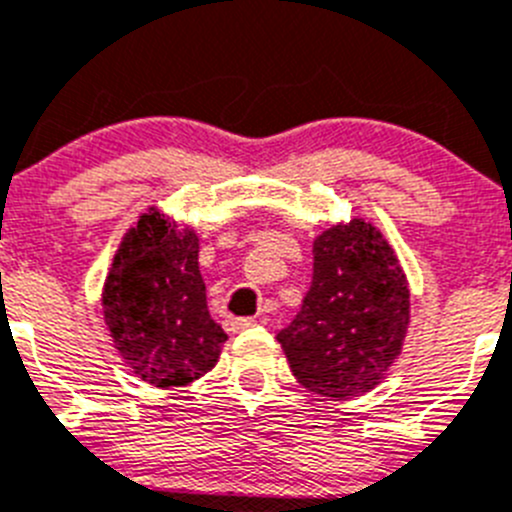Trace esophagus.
<instances>
[{
  "label": "esophagus",
  "mask_w": 512,
  "mask_h": 512,
  "mask_svg": "<svg viewBox=\"0 0 512 512\" xmlns=\"http://www.w3.org/2000/svg\"><path fill=\"white\" fill-rule=\"evenodd\" d=\"M224 326H227L229 334H239V331H245V329H250V326H255V319H229Z\"/></svg>",
  "instance_id": "34e87169"
}]
</instances>
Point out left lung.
<instances>
[{"mask_svg":"<svg viewBox=\"0 0 512 512\" xmlns=\"http://www.w3.org/2000/svg\"><path fill=\"white\" fill-rule=\"evenodd\" d=\"M408 324L411 290L403 265L385 234L354 216L313 239L311 288L278 342L303 388L352 398L388 377Z\"/></svg>","mask_w":512,"mask_h":512,"instance_id":"obj_1","label":"left lung"}]
</instances>
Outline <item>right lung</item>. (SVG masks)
Here are the masks:
<instances>
[{"label":"right lung","mask_w":512,"mask_h":512,"mask_svg":"<svg viewBox=\"0 0 512 512\" xmlns=\"http://www.w3.org/2000/svg\"><path fill=\"white\" fill-rule=\"evenodd\" d=\"M101 311L119 359L163 390L214 370L227 342L206 306L199 234L158 206H147L124 232L101 288Z\"/></svg>","instance_id":"add662e5"}]
</instances>
